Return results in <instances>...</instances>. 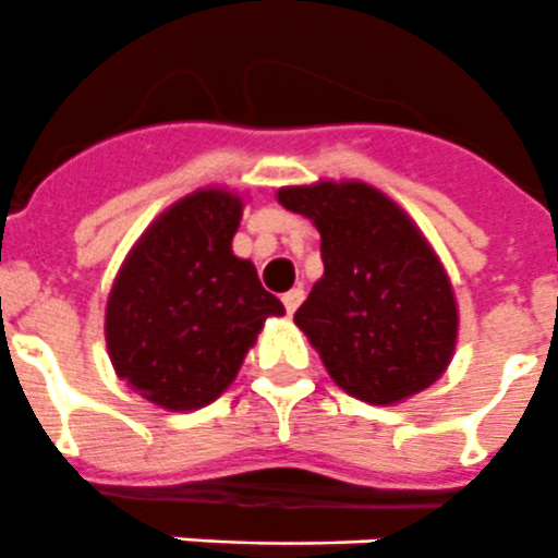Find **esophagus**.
Instances as JSON below:
<instances>
[{
	"label": "esophagus",
	"mask_w": 558,
	"mask_h": 558,
	"mask_svg": "<svg viewBox=\"0 0 558 558\" xmlns=\"http://www.w3.org/2000/svg\"><path fill=\"white\" fill-rule=\"evenodd\" d=\"M301 303H303V289H301V287L289 289V292L283 294V306H287L289 315H294V312H298V306H301Z\"/></svg>",
	"instance_id": "esophagus-1"
}]
</instances>
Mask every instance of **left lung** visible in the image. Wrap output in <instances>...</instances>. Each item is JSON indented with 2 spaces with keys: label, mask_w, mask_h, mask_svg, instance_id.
I'll use <instances>...</instances> for the list:
<instances>
[{
  "label": "left lung",
  "mask_w": 558,
  "mask_h": 558,
  "mask_svg": "<svg viewBox=\"0 0 558 558\" xmlns=\"http://www.w3.org/2000/svg\"><path fill=\"white\" fill-rule=\"evenodd\" d=\"M278 201L320 232L323 278L298 329L345 395L395 405L446 374L460 312L446 266L409 213L363 181L283 186Z\"/></svg>",
  "instance_id": "8db88e82"
}]
</instances>
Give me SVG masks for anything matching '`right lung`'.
Returning <instances> with one entry per match:
<instances>
[{
  "label": "right lung",
  "mask_w": 558,
  "mask_h": 558,
  "mask_svg": "<svg viewBox=\"0 0 558 558\" xmlns=\"http://www.w3.org/2000/svg\"><path fill=\"white\" fill-rule=\"evenodd\" d=\"M243 198L195 190L163 209L128 252L105 312L121 380L167 411H195L232 386L266 317L287 308L232 252Z\"/></svg>",
  "instance_id": "obj_1"
}]
</instances>
